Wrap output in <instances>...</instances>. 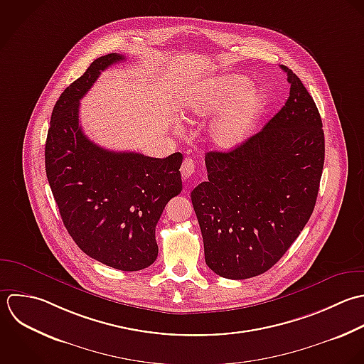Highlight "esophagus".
Instances as JSON below:
<instances>
[{"instance_id": "obj_1", "label": "esophagus", "mask_w": 364, "mask_h": 364, "mask_svg": "<svg viewBox=\"0 0 364 364\" xmlns=\"http://www.w3.org/2000/svg\"><path fill=\"white\" fill-rule=\"evenodd\" d=\"M194 168H196L194 160H191V159H186V160L183 161V164H181V168H180V171H181V177H183L184 180L190 178V177L193 176V173H194Z\"/></svg>"}]
</instances>
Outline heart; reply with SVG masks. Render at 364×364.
Instances as JSON below:
<instances>
[{
  "label": "heart",
  "mask_w": 364,
  "mask_h": 364,
  "mask_svg": "<svg viewBox=\"0 0 364 364\" xmlns=\"http://www.w3.org/2000/svg\"><path fill=\"white\" fill-rule=\"evenodd\" d=\"M252 82L242 75H223L190 87L181 100L186 119H204L221 112L210 126V141L223 150L241 146L255 130L267 107L261 90L251 89Z\"/></svg>",
  "instance_id": "b5f03b06"
}]
</instances>
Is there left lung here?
<instances>
[{"label": "left lung", "instance_id": "8db88e82", "mask_svg": "<svg viewBox=\"0 0 364 364\" xmlns=\"http://www.w3.org/2000/svg\"><path fill=\"white\" fill-rule=\"evenodd\" d=\"M285 106L231 151H208V180L191 191L205 262L227 279L271 269L309 221L325 163L322 119L301 79L287 66Z\"/></svg>", "mask_w": 364, "mask_h": 364}]
</instances>
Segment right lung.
<instances>
[{"mask_svg": "<svg viewBox=\"0 0 364 364\" xmlns=\"http://www.w3.org/2000/svg\"><path fill=\"white\" fill-rule=\"evenodd\" d=\"M120 53L95 59L53 106L45 143L46 177L62 221L90 258L119 271L150 267L159 254L156 225L181 193V153L166 159L110 151L79 124V100Z\"/></svg>", "mask_w": 364, "mask_h": 364, "instance_id": "obj_1", "label": "right lung"}]
</instances>
